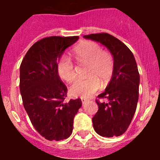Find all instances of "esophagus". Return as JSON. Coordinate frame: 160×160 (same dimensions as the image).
<instances>
[{
  "label": "esophagus",
  "mask_w": 160,
  "mask_h": 160,
  "mask_svg": "<svg viewBox=\"0 0 160 160\" xmlns=\"http://www.w3.org/2000/svg\"><path fill=\"white\" fill-rule=\"evenodd\" d=\"M89 102V100L84 99V98H82V105H85L86 103H87Z\"/></svg>",
  "instance_id": "34e87169"
}]
</instances>
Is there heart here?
Instances as JSON below:
<instances>
[{
	"mask_svg": "<svg viewBox=\"0 0 160 160\" xmlns=\"http://www.w3.org/2000/svg\"><path fill=\"white\" fill-rule=\"evenodd\" d=\"M73 54L79 64L87 65V79L78 80L70 88L73 97L88 98L95 94L100 87V82L105 85L111 80L114 72V60L111 53L102 51L96 42H83L76 46ZM57 71L61 78L70 83L76 78L75 68L72 61L66 56L59 59Z\"/></svg>",
	"mask_w": 160,
	"mask_h": 160,
	"instance_id": "obj_1",
	"label": "heart"
}]
</instances>
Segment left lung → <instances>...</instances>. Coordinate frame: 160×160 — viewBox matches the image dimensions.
<instances>
[{
	"label": "left lung",
	"mask_w": 160,
	"mask_h": 160,
	"mask_svg": "<svg viewBox=\"0 0 160 160\" xmlns=\"http://www.w3.org/2000/svg\"><path fill=\"white\" fill-rule=\"evenodd\" d=\"M85 38L100 42L114 58V72L105 91L98 97L107 102L96 100L98 110L92 118L94 131L103 137L119 136L131 124L138 99L139 73L132 52L112 35L93 33Z\"/></svg>",
	"instance_id": "8db88e82"
}]
</instances>
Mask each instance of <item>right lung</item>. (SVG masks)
<instances>
[{"label":"right lung","mask_w":160,"mask_h":160,"mask_svg":"<svg viewBox=\"0 0 160 160\" xmlns=\"http://www.w3.org/2000/svg\"><path fill=\"white\" fill-rule=\"evenodd\" d=\"M78 38H43L31 46L20 66V91L25 110L35 130L49 141L70 136L73 118L82 107L80 98L65 102L67 87L57 71L65 49Z\"/></svg>","instance_id":"1"}]
</instances>
